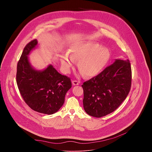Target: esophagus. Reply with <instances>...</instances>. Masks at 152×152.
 I'll use <instances>...</instances> for the list:
<instances>
[{
    "mask_svg": "<svg viewBox=\"0 0 152 152\" xmlns=\"http://www.w3.org/2000/svg\"><path fill=\"white\" fill-rule=\"evenodd\" d=\"M79 83H80L79 81H77V80H74L72 81V83H73V85H77L79 84Z\"/></svg>",
    "mask_w": 152,
    "mask_h": 152,
    "instance_id": "esophagus-1",
    "label": "esophagus"
}]
</instances>
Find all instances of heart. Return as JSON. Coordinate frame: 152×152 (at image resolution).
I'll use <instances>...</instances> for the list:
<instances>
[{
	"label": "heart",
	"instance_id": "1",
	"mask_svg": "<svg viewBox=\"0 0 152 152\" xmlns=\"http://www.w3.org/2000/svg\"><path fill=\"white\" fill-rule=\"evenodd\" d=\"M69 52H65L61 57L62 67L68 70L78 60L77 67L86 77L99 74L109 61L110 53L105 47L97 42L83 41L74 44Z\"/></svg>",
	"mask_w": 152,
	"mask_h": 152
}]
</instances>
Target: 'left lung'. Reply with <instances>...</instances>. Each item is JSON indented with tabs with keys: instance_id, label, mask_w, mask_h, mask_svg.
I'll use <instances>...</instances> for the list:
<instances>
[{
	"instance_id": "obj_1",
	"label": "left lung",
	"mask_w": 152,
	"mask_h": 152,
	"mask_svg": "<svg viewBox=\"0 0 152 152\" xmlns=\"http://www.w3.org/2000/svg\"><path fill=\"white\" fill-rule=\"evenodd\" d=\"M131 80L129 61L116 59L100 74L82 85L85 111L97 118L114 112L128 95Z\"/></svg>"
}]
</instances>
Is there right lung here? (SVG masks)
<instances>
[{"mask_svg": "<svg viewBox=\"0 0 152 152\" xmlns=\"http://www.w3.org/2000/svg\"><path fill=\"white\" fill-rule=\"evenodd\" d=\"M37 45L35 39L25 47L17 64V84L23 100L32 110L51 115L63 105L72 82L69 77L58 73L51 64L42 70L32 66L28 55Z\"/></svg>", "mask_w": 152, "mask_h": 152, "instance_id": "add662e5", "label": "right lung"}]
</instances>
